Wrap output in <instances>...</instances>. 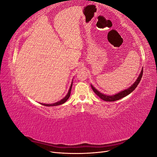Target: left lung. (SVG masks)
<instances>
[{
	"label": "left lung",
	"instance_id": "left-lung-1",
	"mask_svg": "<svg viewBox=\"0 0 157 157\" xmlns=\"http://www.w3.org/2000/svg\"><path fill=\"white\" fill-rule=\"evenodd\" d=\"M142 75H143V69H142L139 77H137L136 82L133 84L131 86H130L128 89H126L124 90H123V91L120 92L119 93L113 95V96H107V95L103 94L101 92H99L97 89H96L92 86V84H91V87L93 90V91L95 92V94H96L97 96H98L101 99H103V100L106 101H115L128 96V94H130L131 92L134 91V90L136 89V88L137 86V85H138V84L140 83L142 77Z\"/></svg>",
	"mask_w": 157,
	"mask_h": 157
}]
</instances>
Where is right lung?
Wrapping results in <instances>:
<instances>
[{
	"label": "right lung",
	"instance_id": "obj_1",
	"mask_svg": "<svg viewBox=\"0 0 157 157\" xmlns=\"http://www.w3.org/2000/svg\"><path fill=\"white\" fill-rule=\"evenodd\" d=\"M72 86H73V82H72V83H71V86H70V88H69V92H68L67 94L66 95V96H65L62 99H61V100H60V101H58V102H56V103H51V104H45V103H40V104H42V105H45V106H48V107H50V106H57V105H61V104L64 103L65 101H67V99H68L69 98V97H70V94H71V88H72Z\"/></svg>",
	"mask_w": 157,
	"mask_h": 157
}]
</instances>
